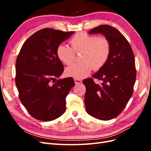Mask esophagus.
Instances as JSON below:
<instances>
[{
	"mask_svg": "<svg viewBox=\"0 0 151 151\" xmlns=\"http://www.w3.org/2000/svg\"><path fill=\"white\" fill-rule=\"evenodd\" d=\"M74 82L76 84H80L82 83V81L79 79H74Z\"/></svg>",
	"mask_w": 151,
	"mask_h": 151,
	"instance_id": "obj_1",
	"label": "esophagus"
}]
</instances>
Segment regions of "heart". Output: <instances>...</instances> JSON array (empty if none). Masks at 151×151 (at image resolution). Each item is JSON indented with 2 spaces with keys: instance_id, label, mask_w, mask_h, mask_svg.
<instances>
[{
  "instance_id": "1",
  "label": "heart",
  "mask_w": 151,
  "mask_h": 151,
  "mask_svg": "<svg viewBox=\"0 0 151 151\" xmlns=\"http://www.w3.org/2000/svg\"><path fill=\"white\" fill-rule=\"evenodd\" d=\"M72 48L64 45L57 48V55L64 64L69 65L74 62L76 54L82 53L79 63H75L66 68L65 74L75 79L88 76L93 68L98 70L107 62L111 52V44L104 36L98 37L86 33L76 34L70 40Z\"/></svg>"
}]
</instances>
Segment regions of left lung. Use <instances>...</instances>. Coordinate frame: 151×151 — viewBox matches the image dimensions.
Masks as SVG:
<instances>
[{
  "instance_id": "obj_1",
  "label": "left lung",
  "mask_w": 151,
  "mask_h": 151,
  "mask_svg": "<svg viewBox=\"0 0 151 151\" xmlns=\"http://www.w3.org/2000/svg\"><path fill=\"white\" fill-rule=\"evenodd\" d=\"M101 33L111 44L107 62L93 76L101 81L96 84L93 78L84 79L85 105L89 115L97 119L109 120L122 112L133 94L136 79L134 55L130 45L120 32L109 25H100L89 31Z\"/></svg>"
}]
</instances>
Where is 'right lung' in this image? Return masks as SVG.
<instances>
[{
  "instance_id": "right-lung-1",
  "label": "right lung",
  "mask_w": 151,
  "mask_h": 151,
  "mask_svg": "<svg viewBox=\"0 0 151 151\" xmlns=\"http://www.w3.org/2000/svg\"><path fill=\"white\" fill-rule=\"evenodd\" d=\"M74 31L44 28L27 39L16 62V85L26 110L38 120L49 122L65 111L66 97L75 83L58 78L64 70L57 48Z\"/></svg>"
}]
</instances>
